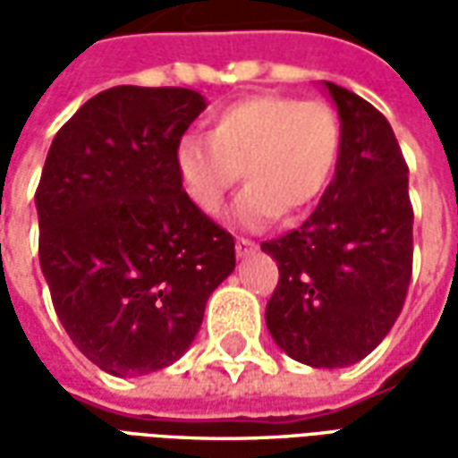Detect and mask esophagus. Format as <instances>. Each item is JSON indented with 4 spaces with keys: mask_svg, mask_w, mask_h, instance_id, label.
<instances>
[{
    "mask_svg": "<svg viewBox=\"0 0 458 458\" xmlns=\"http://www.w3.org/2000/svg\"><path fill=\"white\" fill-rule=\"evenodd\" d=\"M255 250H258V242H252V240L240 238L238 242H235V252H238V258H250Z\"/></svg>",
    "mask_w": 458,
    "mask_h": 458,
    "instance_id": "obj_1",
    "label": "esophagus"
}]
</instances>
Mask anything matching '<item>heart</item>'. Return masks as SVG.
Listing matches in <instances>:
<instances>
[{"label":"heart","mask_w":458,"mask_h":458,"mask_svg":"<svg viewBox=\"0 0 458 458\" xmlns=\"http://www.w3.org/2000/svg\"><path fill=\"white\" fill-rule=\"evenodd\" d=\"M341 151V124L327 103L252 95L213 117L210 134L189 131L176 144V171L189 199L206 213L223 206L242 176L230 223L259 230L279 213L309 208L327 189Z\"/></svg>","instance_id":"b5f03b06"}]
</instances>
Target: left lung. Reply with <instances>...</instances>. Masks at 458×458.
I'll return each mask as SVG.
<instances>
[{
  "label": "left lung",
  "instance_id": "obj_1",
  "mask_svg": "<svg viewBox=\"0 0 458 458\" xmlns=\"http://www.w3.org/2000/svg\"><path fill=\"white\" fill-rule=\"evenodd\" d=\"M341 120L336 174L301 228L262 242L279 282L265 321L275 344L311 368H345L380 344L412 275L407 164L390 122L324 81Z\"/></svg>",
  "mask_w": 458,
  "mask_h": 458
}]
</instances>
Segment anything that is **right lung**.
<instances>
[{
    "label": "right lung",
    "instance_id": "right-lung-1",
    "mask_svg": "<svg viewBox=\"0 0 458 458\" xmlns=\"http://www.w3.org/2000/svg\"><path fill=\"white\" fill-rule=\"evenodd\" d=\"M189 88L117 85L65 122L36 191L55 314L100 370L176 363L235 269V240L186 196L176 144L206 110Z\"/></svg>",
    "mask_w": 458,
    "mask_h": 458
}]
</instances>
